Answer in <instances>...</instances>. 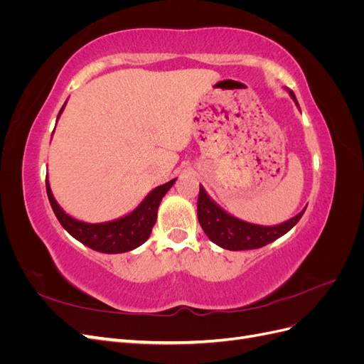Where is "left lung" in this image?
Returning <instances> with one entry per match:
<instances>
[{
  "label": "left lung",
  "mask_w": 364,
  "mask_h": 364,
  "mask_svg": "<svg viewBox=\"0 0 364 364\" xmlns=\"http://www.w3.org/2000/svg\"><path fill=\"white\" fill-rule=\"evenodd\" d=\"M289 94L294 100L296 106L299 107L293 91L289 90ZM304 213L305 208L299 214L287 220V222L274 226H261L247 223L245 220L228 214L223 208H220L208 196L202 185L199 199H197V217H199V223L205 230V234L213 243L228 250H250L266 246L284 234H287L299 222Z\"/></svg>",
  "instance_id": "left-lung-1"
}]
</instances>
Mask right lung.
Segmentation results:
<instances>
[{"mask_svg":"<svg viewBox=\"0 0 364 364\" xmlns=\"http://www.w3.org/2000/svg\"><path fill=\"white\" fill-rule=\"evenodd\" d=\"M65 105H67V102H65ZM65 105L60 109L58 119L65 109ZM174 182L176 179H171L167 183L156 186L155 190H151L146 196V199L142 200L134 211L129 213L127 215L105 223H86L82 222V220L71 217L70 214L63 211L60 205L56 202V199H54L48 178L46 181V185L53 211L56 214L59 223L71 237H74L77 241H80L82 245L97 252L123 253L134 250L142 243H146L151 234V228L156 223L158 208L162 197L167 194V191L171 188Z\"/></svg>","mask_w":364,"mask_h":364,"instance_id":"1","label":"right lung"}]
</instances>
